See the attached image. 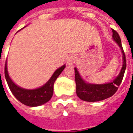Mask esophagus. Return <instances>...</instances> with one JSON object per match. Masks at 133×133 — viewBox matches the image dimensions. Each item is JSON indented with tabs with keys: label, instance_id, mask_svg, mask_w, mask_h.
I'll return each mask as SVG.
<instances>
[{
	"label": "esophagus",
	"instance_id": "obj_1",
	"mask_svg": "<svg viewBox=\"0 0 133 133\" xmlns=\"http://www.w3.org/2000/svg\"><path fill=\"white\" fill-rule=\"evenodd\" d=\"M76 61H77V58L75 55H70L69 57L67 58V63L72 65L75 63Z\"/></svg>",
	"mask_w": 133,
	"mask_h": 133
}]
</instances>
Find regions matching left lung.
<instances>
[{
	"mask_svg": "<svg viewBox=\"0 0 133 133\" xmlns=\"http://www.w3.org/2000/svg\"><path fill=\"white\" fill-rule=\"evenodd\" d=\"M112 38L120 46L123 52V64L119 75L114 81L106 84H90L87 83L83 80L79 74L77 68H75V80L76 83V93L78 98L81 100L88 102H96L105 100L114 95L120 86L123 81L126 68V58L125 52L123 51L120 35L116 30L112 29Z\"/></svg>",
	"mask_w": 133,
	"mask_h": 133,
	"instance_id": "1",
	"label": "left lung"
}]
</instances>
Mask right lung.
Here are the masks:
<instances>
[{"instance_id":"1","label":"right lung","mask_w":133,"mask_h":133,"mask_svg":"<svg viewBox=\"0 0 133 133\" xmlns=\"http://www.w3.org/2000/svg\"><path fill=\"white\" fill-rule=\"evenodd\" d=\"M65 68V65L55 70L50 79L44 85L34 90L24 89L16 85L8 75L6 62L5 64V77L10 91L17 100H18L21 103L25 105L35 107L41 105L44 103L48 102L50 98H52L54 83Z\"/></svg>"}]
</instances>
